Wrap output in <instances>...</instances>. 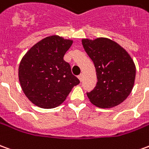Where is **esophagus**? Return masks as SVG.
<instances>
[{
    "mask_svg": "<svg viewBox=\"0 0 149 149\" xmlns=\"http://www.w3.org/2000/svg\"><path fill=\"white\" fill-rule=\"evenodd\" d=\"M78 78H79V80L81 81H82V80H83V74H80L79 76H78Z\"/></svg>",
    "mask_w": 149,
    "mask_h": 149,
    "instance_id": "obj_1",
    "label": "esophagus"
}]
</instances>
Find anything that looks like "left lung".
Segmentation results:
<instances>
[{"instance_id": "8db88e82", "label": "left lung", "mask_w": 149, "mask_h": 149, "mask_svg": "<svg viewBox=\"0 0 149 149\" xmlns=\"http://www.w3.org/2000/svg\"><path fill=\"white\" fill-rule=\"evenodd\" d=\"M85 52L93 60L97 78L95 88L87 93L90 102L100 108H112L131 93L136 79V65L128 52L107 38H83Z\"/></svg>"}]
</instances>
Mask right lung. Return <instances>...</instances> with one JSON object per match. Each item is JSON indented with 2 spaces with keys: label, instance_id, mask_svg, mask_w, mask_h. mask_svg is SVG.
I'll use <instances>...</instances> for the list:
<instances>
[{
  "label": "right lung",
  "instance_id": "1",
  "mask_svg": "<svg viewBox=\"0 0 149 149\" xmlns=\"http://www.w3.org/2000/svg\"><path fill=\"white\" fill-rule=\"evenodd\" d=\"M73 41L59 35L42 38L24 55L18 78L25 95L35 106L52 109L64 102L80 81L64 60Z\"/></svg>",
  "mask_w": 149,
  "mask_h": 149
}]
</instances>
